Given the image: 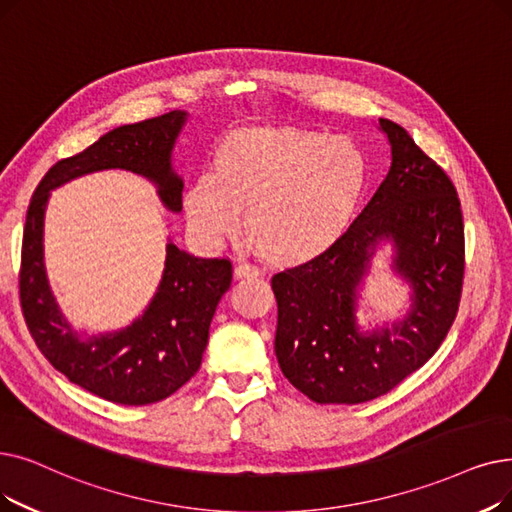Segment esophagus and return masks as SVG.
I'll use <instances>...</instances> for the list:
<instances>
[{
    "label": "esophagus",
    "mask_w": 512,
    "mask_h": 512,
    "mask_svg": "<svg viewBox=\"0 0 512 512\" xmlns=\"http://www.w3.org/2000/svg\"><path fill=\"white\" fill-rule=\"evenodd\" d=\"M259 270L251 263H238L234 268V278L238 280H249V278H257Z\"/></svg>",
    "instance_id": "34e87169"
}]
</instances>
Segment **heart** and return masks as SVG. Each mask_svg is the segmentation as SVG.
<instances>
[{
    "label": "heart",
    "instance_id": "obj_1",
    "mask_svg": "<svg viewBox=\"0 0 512 512\" xmlns=\"http://www.w3.org/2000/svg\"><path fill=\"white\" fill-rule=\"evenodd\" d=\"M368 180L364 152L347 138L295 127L228 133L186 192L190 226L224 240L238 228L272 263L299 265L335 244L360 205Z\"/></svg>",
    "mask_w": 512,
    "mask_h": 512
}]
</instances>
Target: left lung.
I'll return each mask as SVG.
<instances>
[{
	"label": "left lung",
	"mask_w": 512,
	"mask_h": 512,
	"mask_svg": "<svg viewBox=\"0 0 512 512\" xmlns=\"http://www.w3.org/2000/svg\"><path fill=\"white\" fill-rule=\"evenodd\" d=\"M379 123L393 157L379 190L328 251L272 278L278 364L316 404L351 406L389 393L427 364L458 314L464 224L456 188L404 127ZM381 237L396 242L415 305L393 331L364 336L354 326V286Z\"/></svg>",
	"instance_id": "8db88e82"
}]
</instances>
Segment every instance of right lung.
<instances>
[{"label":"right lung","mask_w":512,"mask_h":512,"mask_svg":"<svg viewBox=\"0 0 512 512\" xmlns=\"http://www.w3.org/2000/svg\"><path fill=\"white\" fill-rule=\"evenodd\" d=\"M182 123L184 113L173 110L104 133L75 157L52 165L27 211L18 299L31 337L66 379L113 404L161 402L198 372L215 307L232 282V263L228 257H194L169 242L161 286L144 316L117 335L81 341L62 318L43 272V211L52 188L110 167L150 177L165 207L180 211L184 184L171 171L169 157Z\"/></svg>","instance_id":"obj_1"}]
</instances>
